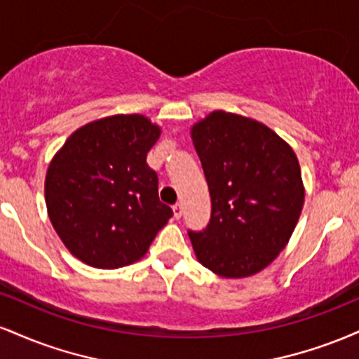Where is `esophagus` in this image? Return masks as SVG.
Segmentation results:
<instances>
[{
	"label": "esophagus",
	"instance_id": "1",
	"mask_svg": "<svg viewBox=\"0 0 359 359\" xmlns=\"http://www.w3.org/2000/svg\"><path fill=\"white\" fill-rule=\"evenodd\" d=\"M172 209H174V217H175V219H180V217H182V204L177 203Z\"/></svg>",
	"mask_w": 359,
	"mask_h": 359
}]
</instances>
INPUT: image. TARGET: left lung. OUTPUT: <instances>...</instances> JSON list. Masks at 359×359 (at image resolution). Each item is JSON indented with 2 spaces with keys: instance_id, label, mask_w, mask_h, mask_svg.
Returning a JSON list of instances; mask_svg holds the SVG:
<instances>
[{
  "instance_id": "8db88e82",
  "label": "left lung",
  "mask_w": 359,
  "mask_h": 359,
  "mask_svg": "<svg viewBox=\"0 0 359 359\" xmlns=\"http://www.w3.org/2000/svg\"><path fill=\"white\" fill-rule=\"evenodd\" d=\"M211 194V219L191 231L196 257L226 278L269 266L302 212L304 184L288 143L263 123L212 111L191 130Z\"/></svg>"
}]
</instances>
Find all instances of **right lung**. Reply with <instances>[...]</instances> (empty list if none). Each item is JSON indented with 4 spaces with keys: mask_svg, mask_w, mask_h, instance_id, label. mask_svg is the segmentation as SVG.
Instances as JSON below:
<instances>
[{
    "mask_svg": "<svg viewBox=\"0 0 359 359\" xmlns=\"http://www.w3.org/2000/svg\"><path fill=\"white\" fill-rule=\"evenodd\" d=\"M158 137L160 128L142 114H116L74 131L52 158L48 217L81 262L108 270L130 265L172 217L147 163Z\"/></svg>",
    "mask_w": 359,
    "mask_h": 359,
    "instance_id": "right-lung-1",
    "label": "right lung"
}]
</instances>
